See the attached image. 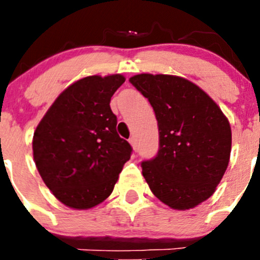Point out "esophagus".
I'll list each match as a JSON object with an SVG mask.
<instances>
[{"label":"esophagus","mask_w":260,"mask_h":260,"mask_svg":"<svg viewBox=\"0 0 260 260\" xmlns=\"http://www.w3.org/2000/svg\"><path fill=\"white\" fill-rule=\"evenodd\" d=\"M129 143H131V146H132V148H133V151H137V140H136L135 137H131L129 138Z\"/></svg>","instance_id":"obj_1"}]
</instances>
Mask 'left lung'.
<instances>
[{
    "instance_id": "obj_1",
    "label": "left lung",
    "mask_w": 260,
    "mask_h": 260,
    "mask_svg": "<svg viewBox=\"0 0 260 260\" xmlns=\"http://www.w3.org/2000/svg\"><path fill=\"white\" fill-rule=\"evenodd\" d=\"M129 81L148 99L158 122V153L142 162L146 182L171 209L196 208L215 192L229 165L232 128L226 115L185 78L143 73Z\"/></svg>"
}]
</instances>
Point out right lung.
Segmentation results:
<instances>
[{
    "instance_id": "right-lung-1",
    "label": "right lung",
    "mask_w": 260,
    "mask_h": 260,
    "mask_svg": "<svg viewBox=\"0 0 260 260\" xmlns=\"http://www.w3.org/2000/svg\"><path fill=\"white\" fill-rule=\"evenodd\" d=\"M122 74L81 78L59 94L36 127L34 161L45 185L68 208L88 210L113 191L131 158L118 136L111 98Z\"/></svg>"
}]
</instances>
